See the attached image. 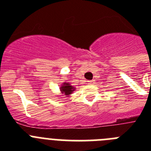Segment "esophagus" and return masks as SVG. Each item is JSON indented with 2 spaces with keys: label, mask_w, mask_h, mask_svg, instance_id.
Returning <instances> with one entry per match:
<instances>
[{
  "label": "esophagus",
  "mask_w": 151,
  "mask_h": 151,
  "mask_svg": "<svg viewBox=\"0 0 151 151\" xmlns=\"http://www.w3.org/2000/svg\"><path fill=\"white\" fill-rule=\"evenodd\" d=\"M88 82L89 85H93V84L94 83V80H91V81H88Z\"/></svg>",
  "instance_id": "34e87169"
}]
</instances>
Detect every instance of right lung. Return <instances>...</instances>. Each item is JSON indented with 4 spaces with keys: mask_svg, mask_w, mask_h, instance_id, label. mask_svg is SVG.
I'll return each mask as SVG.
<instances>
[{
    "mask_svg": "<svg viewBox=\"0 0 151 151\" xmlns=\"http://www.w3.org/2000/svg\"><path fill=\"white\" fill-rule=\"evenodd\" d=\"M75 90H76V88L73 87V85H70L69 82H63L60 88V91L61 92V94L60 96V97H63V96L69 97V96H70V94H73Z\"/></svg>",
    "mask_w": 151,
    "mask_h": 151,
    "instance_id": "add662e5",
    "label": "right lung"
}]
</instances>
